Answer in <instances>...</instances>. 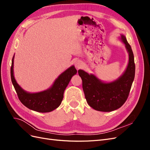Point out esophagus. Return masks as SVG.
I'll use <instances>...</instances> for the list:
<instances>
[{"label":"esophagus","instance_id":"esophagus-1","mask_svg":"<svg viewBox=\"0 0 150 150\" xmlns=\"http://www.w3.org/2000/svg\"><path fill=\"white\" fill-rule=\"evenodd\" d=\"M82 62L81 61H76L75 62V67L77 69H80V68L82 67Z\"/></svg>","mask_w":150,"mask_h":150}]
</instances>
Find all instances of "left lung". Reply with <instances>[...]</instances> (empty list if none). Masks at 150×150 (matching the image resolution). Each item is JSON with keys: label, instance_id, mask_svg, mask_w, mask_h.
I'll return each mask as SVG.
<instances>
[{"label": "left lung", "instance_id": "8db88e82", "mask_svg": "<svg viewBox=\"0 0 150 150\" xmlns=\"http://www.w3.org/2000/svg\"><path fill=\"white\" fill-rule=\"evenodd\" d=\"M121 39L129 53V62L125 73L118 79L104 83L93 74L89 75L83 70L78 71L83 81L86 101L96 111L110 112L116 110L123 105L128 98L134 78L135 64L131 46L123 35H121Z\"/></svg>", "mask_w": 150, "mask_h": 150}]
</instances>
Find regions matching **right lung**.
<instances>
[{
  "label": "right lung",
  "mask_w": 150,
  "mask_h": 150,
  "mask_svg": "<svg viewBox=\"0 0 150 150\" xmlns=\"http://www.w3.org/2000/svg\"><path fill=\"white\" fill-rule=\"evenodd\" d=\"M13 57L11 67V77L20 101L30 110L40 112H51L59 106L64 97L65 89L72 76L77 73L74 66H71L59 76L51 88L38 93H29L22 89L16 81L13 72Z\"/></svg>",
  "instance_id": "right-lung-1"
}]
</instances>
